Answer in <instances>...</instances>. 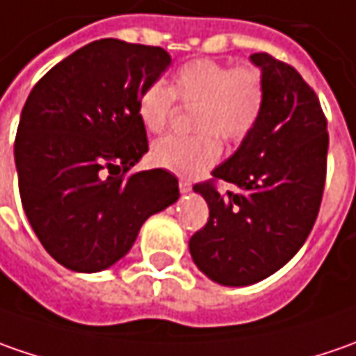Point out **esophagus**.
<instances>
[{"label":"esophagus","mask_w":356,"mask_h":356,"mask_svg":"<svg viewBox=\"0 0 356 356\" xmlns=\"http://www.w3.org/2000/svg\"><path fill=\"white\" fill-rule=\"evenodd\" d=\"M178 188H180V192H182V194H186V192H190V190H192V184H190L188 180H180V182H178Z\"/></svg>","instance_id":"34e87169"}]
</instances>
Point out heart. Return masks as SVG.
I'll list each match as a JSON object with an SVG mask.
<instances>
[{
  "label": "heart",
  "instance_id": "b5f03b06",
  "mask_svg": "<svg viewBox=\"0 0 356 356\" xmlns=\"http://www.w3.org/2000/svg\"><path fill=\"white\" fill-rule=\"evenodd\" d=\"M176 101L194 106L192 136H166L150 150L152 162L180 176H198L220 156V140L241 143L259 122L266 104L264 75L255 67H232L200 57L176 69L172 85L154 81L138 97V117L146 130L170 127Z\"/></svg>",
  "mask_w": 356,
  "mask_h": 356
}]
</instances>
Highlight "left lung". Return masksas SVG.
Instances as JSON below:
<instances>
[{
  "label": "left lung",
  "instance_id": "obj_1",
  "mask_svg": "<svg viewBox=\"0 0 356 356\" xmlns=\"http://www.w3.org/2000/svg\"><path fill=\"white\" fill-rule=\"evenodd\" d=\"M266 83L259 122L198 182L206 226L190 238L194 264L220 285H252L283 267L315 226L327 178L329 132L319 97L291 65L253 53ZM218 181L230 190L222 195Z\"/></svg>",
  "mask_w": 356,
  "mask_h": 356
}]
</instances>
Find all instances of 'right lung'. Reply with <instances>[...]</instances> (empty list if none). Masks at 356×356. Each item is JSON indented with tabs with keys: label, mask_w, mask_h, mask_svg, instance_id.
I'll use <instances>...</instances> for the list:
<instances>
[{
	"label": "right lung",
	"mask_w": 356,
	"mask_h": 356,
	"mask_svg": "<svg viewBox=\"0 0 356 356\" xmlns=\"http://www.w3.org/2000/svg\"><path fill=\"white\" fill-rule=\"evenodd\" d=\"M168 65L162 47L99 39L57 63L25 101L15 136L21 204L67 269L117 264L144 222L180 196L164 168L130 172L148 152L138 97Z\"/></svg>",
	"instance_id": "obj_1"
}]
</instances>
